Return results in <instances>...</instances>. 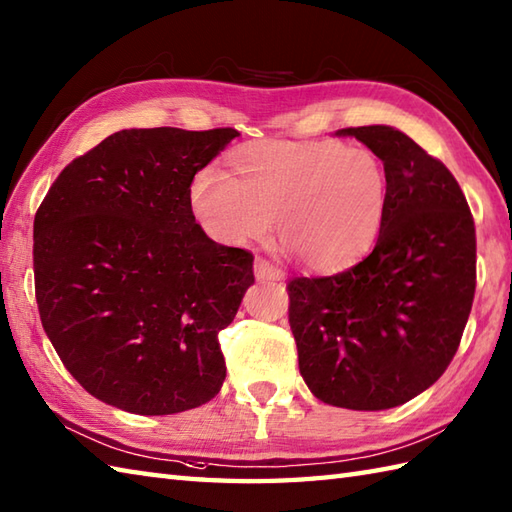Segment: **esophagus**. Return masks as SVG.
<instances>
[{"label": "esophagus", "instance_id": "34e87169", "mask_svg": "<svg viewBox=\"0 0 512 512\" xmlns=\"http://www.w3.org/2000/svg\"><path fill=\"white\" fill-rule=\"evenodd\" d=\"M253 273H255L257 281H281L284 279V273H281L279 268H275L273 264L266 262V259H262V257L255 259Z\"/></svg>", "mask_w": 512, "mask_h": 512}]
</instances>
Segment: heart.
<instances>
[{
  "label": "heart",
  "mask_w": 512,
  "mask_h": 512,
  "mask_svg": "<svg viewBox=\"0 0 512 512\" xmlns=\"http://www.w3.org/2000/svg\"><path fill=\"white\" fill-rule=\"evenodd\" d=\"M189 200L195 220L228 246L268 235L317 273L354 264L374 246L389 204V178L374 151L336 140H268L242 147L231 173L204 169Z\"/></svg>",
  "instance_id": "heart-1"
}]
</instances>
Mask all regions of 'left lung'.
<instances>
[{"label":"left lung","mask_w":512,"mask_h":512,"mask_svg":"<svg viewBox=\"0 0 512 512\" xmlns=\"http://www.w3.org/2000/svg\"><path fill=\"white\" fill-rule=\"evenodd\" d=\"M383 160L389 204L374 250L332 277L288 284L299 372L354 411L405 405L458 352L475 295V224L440 160L389 125L339 129Z\"/></svg>","instance_id":"1"}]
</instances>
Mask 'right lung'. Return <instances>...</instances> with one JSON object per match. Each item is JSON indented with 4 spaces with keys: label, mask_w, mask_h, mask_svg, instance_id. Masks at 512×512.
<instances>
[{
    "label": "right lung",
    "mask_w": 512,
    "mask_h": 512,
    "mask_svg": "<svg viewBox=\"0 0 512 512\" xmlns=\"http://www.w3.org/2000/svg\"><path fill=\"white\" fill-rule=\"evenodd\" d=\"M235 129H121L72 160L35 215V292L65 369L107 405L169 416L226 378L217 334L235 319L253 255L195 224V173Z\"/></svg>",
    "instance_id": "add662e5"
}]
</instances>
